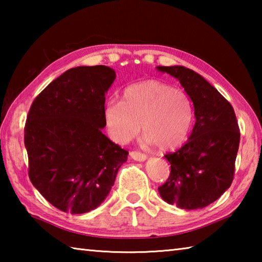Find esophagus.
Returning a JSON list of instances; mask_svg holds the SVG:
<instances>
[{"instance_id": "34e87169", "label": "esophagus", "mask_w": 262, "mask_h": 262, "mask_svg": "<svg viewBox=\"0 0 262 262\" xmlns=\"http://www.w3.org/2000/svg\"><path fill=\"white\" fill-rule=\"evenodd\" d=\"M129 155L134 161H137V162H143L147 159V155L141 151H136V150H133V151L129 152Z\"/></svg>"}]
</instances>
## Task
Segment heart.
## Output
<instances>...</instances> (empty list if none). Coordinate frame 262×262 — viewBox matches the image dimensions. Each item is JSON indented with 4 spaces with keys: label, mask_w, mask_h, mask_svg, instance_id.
Instances as JSON below:
<instances>
[{
    "label": "heart",
    "mask_w": 262,
    "mask_h": 262,
    "mask_svg": "<svg viewBox=\"0 0 262 262\" xmlns=\"http://www.w3.org/2000/svg\"><path fill=\"white\" fill-rule=\"evenodd\" d=\"M104 120L115 142L126 143L141 129L147 143L171 150L184 143L193 123V105L184 90L166 83L147 79L130 84L122 91L121 101L108 100Z\"/></svg>",
    "instance_id": "heart-1"
}]
</instances>
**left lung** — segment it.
I'll return each mask as SVG.
<instances>
[{"mask_svg": "<svg viewBox=\"0 0 262 262\" xmlns=\"http://www.w3.org/2000/svg\"><path fill=\"white\" fill-rule=\"evenodd\" d=\"M157 69L179 79L196 118L189 140L165 155L171 172L158 192L163 200L181 209H201L232 184L241 141L236 114L231 104L192 69L181 66Z\"/></svg>", "mask_w": 262, "mask_h": 262, "instance_id": "1", "label": "left lung"}]
</instances>
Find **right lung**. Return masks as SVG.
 I'll use <instances>...</instances> for the list:
<instances>
[{
    "label": "right lung",
    "instance_id": "1",
    "mask_svg": "<svg viewBox=\"0 0 262 262\" xmlns=\"http://www.w3.org/2000/svg\"><path fill=\"white\" fill-rule=\"evenodd\" d=\"M106 66L67 70L31 105L24 127L29 178L57 209L84 214L107 196L128 151L103 134Z\"/></svg>",
    "mask_w": 262,
    "mask_h": 262
}]
</instances>
